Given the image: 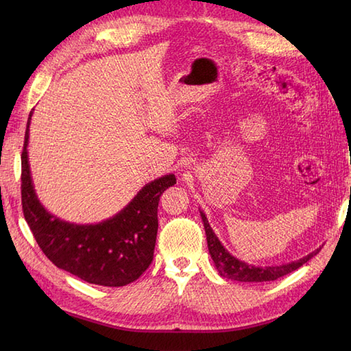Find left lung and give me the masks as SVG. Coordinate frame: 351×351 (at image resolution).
<instances>
[{
	"mask_svg": "<svg viewBox=\"0 0 351 351\" xmlns=\"http://www.w3.org/2000/svg\"><path fill=\"white\" fill-rule=\"evenodd\" d=\"M200 217H202V221H204L208 250H210L213 263L215 268H217V271L221 278H226L230 280H237V282L276 280L278 278H282V276L297 270V268L302 267L304 263H308L311 258H314L317 253L322 250V247H318L314 252L308 253L306 256H303L297 261H291V263L282 264V265H267V267L252 265L249 263H244V261L235 258L234 255H230L228 249L219 240V237L214 234V230L210 226V223H208V219L204 211H200Z\"/></svg>",
	"mask_w": 351,
	"mask_h": 351,
	"instance_id": "obj_1",
	"label": "left lung"
}]
</instances>
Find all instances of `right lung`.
<instances>
[{
  "label": "right lung",
  "instance_id": "right-lung-1",
  "mask_svg": "<svg viewBox=\"0 0 351 351\" xmlns=\"http://www.w3.org/2000/svg\"><path fill=\"white\" fill-rule=\"evenodd\" d=\"M28 116L22 151V210L37 244L52 264L93 285L123 287L152 263L158 230L160 196L176 184L173 173L147 182L113 217L80 225L57 217L34 190L28 161Z\"/></svg>",
  "mask_w": 351,
  "mask_h": 351
}]
</instances>
